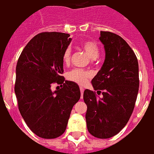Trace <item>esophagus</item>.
I'll list each match as a JSON object with an SVG mask.
<instances>
[{"mask_svg": "<svg viewBox=\"0 0 154 154\" xmlns=\"http://www.w3.org/2000/svg\"><path fill=\"white\" fill-rule=\"evenodd\" d=\"M79 89H80V92H81V97L83 98V92H84V88L80 86V87H79Z\"/></svg>", "mask_w": 154, "mask_h": 154, "instance_id": "esophagus-1", "label": "esophagus"}]
</instances>
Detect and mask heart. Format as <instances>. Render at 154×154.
I'll list each match as a JSON object with an SVG mask.
<instances>
[{"mask_svg": "<svg viewBox=\"0 0 154 154\" xmlns=\"http://www.w3.org/2000/svg\"><path fill=\"white\" fill-rule=\"evenodd\" d=\"M80 48L92 60L96 59L100 52L98 44L91 40H84L83 42H81ZM71 56V48H67L65 49L64 52L63 54V61L65 64H68L70 63ZM91 76L92 74L91 71H87V70L79 69V68H75L67 73V80L71 81V82H74V83L79 85H85L86 83H87L88 80L91 78Z\"/></svg>", "mask_w": 154, "mask_h": 154, "instance_id": "b5f03b06", "label": "heart"}]
</instances>
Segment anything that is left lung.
I'll return each instance as SVG.
<instances>
[{"label": "left lung", "mask_w": 154, "mask_h": 154, "mask_svg": "<svg viewBox=\"0 0 154 154\" xmlns=\"http://www.w3.org/2000/svg\"><path fill=\"white\" fill-rule=\"evenodd\" d=\"M99 40L104 44L106 58L91 83L103 97L87 89L83 99L87 106V130L104 139L119 134L129 121L138 93L139 74L136 55L121 36L101 31Z\"/></svg>", "instance_id": "left-lung-1"}]
</instances>
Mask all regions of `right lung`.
<instances>
[{
    "instance_id": "add662e5",
    "label": "right lung",
    "mask_w": 154,
    "mask_h": 154,
    "mask_svg": "<svg viewBox=\"0 0 154 154\" xmlns=\"http://www.w3.org/2000/svg\"><path fill=\"white\" fill-rule=\"evenodd\" d=\"M67 33L35 35L22 51L16 67L15 93L27 126L38 137L51 139L64 133L73 106L80 98L75 83L65 81L63 54L71 39ZM63 84L52 92L51 85Z\"/></svg>"
}]
</instances>
